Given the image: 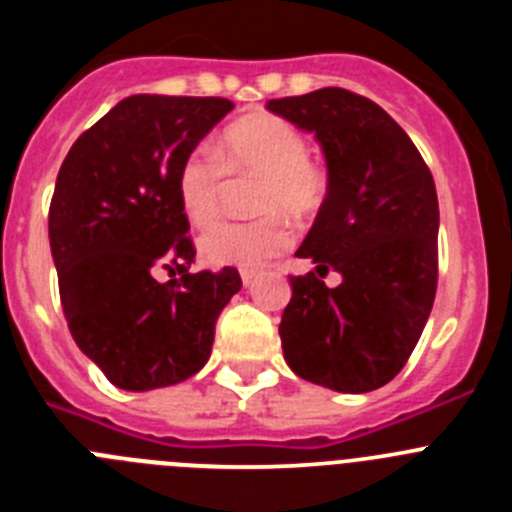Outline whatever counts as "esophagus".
<instances>
[{"mask_svg": "<svg viewBox=\"0 0 512 512\" xmlns=\"http://www.w3.org/2000/svg\"><path fill=\"white\" fill-rule=\"evenodd\" d=\"M241 279H243V284H246V287H251L253 279H256V274H253V271H241Z\"/></svg>", "mask_w": 512, "mask_h": 512, "instance_id": "34e87169", "label": "esophagus"}]
</instances>
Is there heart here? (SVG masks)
Segmentation results:
<instances>
[{
    "label": "heart",
    "mask_w": 512,
    "mask_h": 512,
    "mask_svg": "<svg viewBox=\"0 0 512 512\" xmlns=\"http://www.w3.org/2000/svg\"><path fill=\"white\" fill-rule=\"evenodd\" d=\"M310 143L292 122L269 112L241 117L223 130L215 148L189 153L176 174V194L189 223L207 228L220 215L225 174L261 176L256 212L248 223H220L207 230L200 251L215 266L264 269L292 243L287 217L305 220L323 207L328 176L312 164Z\"/></svg>",
    "instance_id": "b5f03b06"
}]
</instances>
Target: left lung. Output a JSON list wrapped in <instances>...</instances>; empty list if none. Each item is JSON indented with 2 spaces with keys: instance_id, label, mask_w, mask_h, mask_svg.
Returning <instances> with one entry per match:
<instances>
[{
  "instance_id": "1",
  "label": "left lung",
  "mask_w": 512,
  "mask_h": 512,
  "mask_svg": "<svg viewBox=\"0 0 512 512\" xmlns=\"http://www.w3.org/2000/svg\"><path fill=\"white\" fill-rule=\"evenodd\" d=\"M266 110L318 138L328 197L297 248L315 271L289 277L279 336L297 377L361 395L395 379L431 315L438 197L408 133L372 99L341 87L269 99ZM328 268L342 274L325 288Z\"/></svg>"
}]
</instances>
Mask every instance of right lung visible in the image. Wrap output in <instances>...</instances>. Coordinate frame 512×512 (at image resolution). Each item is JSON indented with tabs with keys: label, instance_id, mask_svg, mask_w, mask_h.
I'll return each mask as SVG.
<instances>
[{
	"label": "right lung",
	"instance_id": "add662e5",
	"mask_svg": "<svg viewBox=\"0 0 512 512\" xmlns=\"http://www.w3.org/2000/svg\"><path fill=\"white\" fill-rule=\"evenodd\" d=\"M230 110L223 97L133 94L63 158L48 212L61 307L76 346L120 390L200 372L241 289L233 266L189 271L194 243L176 194L182 161Z\"/></svg>",
	"mask_w": 512,
	"mask_h": 512
}]
</instances>
